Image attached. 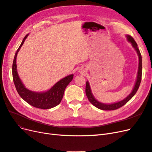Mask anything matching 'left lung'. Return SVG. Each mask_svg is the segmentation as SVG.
<instances>
[{
  "instance_id": "left-lung-1",
  "label": "left lung",
  "mask_w": 152,
  "mask_h": 152,
  "mask_svg": "<svg viewBox=\"0 0 152 152\" xmlns=\"http://www.w3.org/2000/svg\"><path fill=\"white\" fill-rule=\"evenodd\" d=\"M127 38L128 41L132 44V46L134 47V48L136 49V52L137 53V55H138L139 57V66H138V72H137V79L135 86L134 87V89H133L132 91L131 92V93L126 98L123 99L122 101H121V102H117V103H115L113 104H104L102 103H100L98 102L94 98L93 95L91 93V88L89 86V84L88 82H86V94L87 98H88L89 101L91 104H93L94 107L96 108H98L100 110H117L119 108L122 107V106H124L125 104H126L129 101L133 96H134V94L136 93V92L138 89L141 81V75H142V58H141V55L140 53V50L137 48V44H136V41L134 39H133L131 36L130 35H127Z\"/></svg>"
}]
</instances>
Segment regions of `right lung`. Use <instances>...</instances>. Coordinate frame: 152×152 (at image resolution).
Returning <instances> with one entry per match:
<instances>
[{"label": "right lung", "instance_id": "obj_1", "mask_svg": "<svg viewBox=\"0 0 152 152\" xmlns=\"http://www.w3.org/2000/svg\"><path fill=\"white\" fill-rule=\"evenodd\" d=\"M27 37H28V35H26L24 37L20 46L16 50L15 58H14L12 68L14 83H15L18 94L22 99H23L29 104L35 108L44 110L52 108L60 103L65 88L72 80L73 75L72 74L63 78V79L58 81L51 89L45 92V93H35V92L27 89L23 84L19 76H18L16 63L18 53L20 50L22 45L23 44Z\"/></svg>", "mask_w": 152, "mask_h": 152}]
</instances>
